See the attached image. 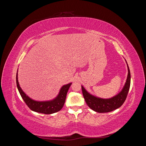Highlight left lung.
Returning <instances> with one entry per match:
<instances>
[{"instance_id": "8db88e82", "label": "left lung", "mask_w": 146, "mask_h": 146, "mask_svg": "<svg viewBox=\"0 0 146 146\" xmlns=\"http://www.w3.org/2000/svg\"><path fill=\"white\" fill-rule=\"evenodd\" d=\"M128 76L122 90L118 94L110 99H101L90 94L82 86V93L86 104L91 109L98 113L112 111L120 107L124 102L130 86V72L128 66Z\"/></svg>"}]
</instances>
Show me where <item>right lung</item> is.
<instances>
[{
    "instance_id": "obj_1",
    "label": "right lung",
    "mask_w": 146,
    "mask_h": 146,
    "mask_svg": "<svg viewBox=\"0 0 146 146\" xmlns=\"http://www.w3.org/2000/svg\"><path fill=\"white\" fill-rule=\"evenodd\" d=\"M71 84V83H70L67 84V85L63 86L62 88H61L59 94L54 100L45 102L35 101L29 98L24 93V92L22 90L19 86L18 80H17V72L16 74V85L17 89H18L22 98L25 102L26 105L32 111L46 114H49L58 112L63 108L66 100L67 92Z\"/></svg>"
}]
</instances>
